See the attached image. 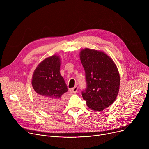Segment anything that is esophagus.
I'll return each mask as SVG.
<instances>
[{
  "label": "esophagus",
  "instance_id": "1",
  "mask_svg": "<svg viewBox=\"0 0 149 149\" xmlns=\"http://www.w3.org/2000/svg\"><path fill=\"white\" fill-rule=\"evenodd\" d=\"M77 90H78V87L77 86L72 88V92L73 93H76L77 92Z\"/></svg>",
  "mask_w": 149,
  "mask_h": 149
}]
</instances>
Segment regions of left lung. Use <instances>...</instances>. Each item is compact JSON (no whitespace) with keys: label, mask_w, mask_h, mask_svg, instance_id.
<instances>
[{"label":"left lung","mask_w":149,"mask_h":149,"mask_svg":"<svg viewBox=\"0 0 149 149\" xmlns=\"http://www.w3.org/2000/svg\"><path fill=\"white\" fill-rule=\"evenodd\" d=\"M79 56L87 82L82 98L90 109L102 111L114 102L119 91L120 78L117 66L102 51L86 48Z\"/></svg>","instance_id":"left-lung-1"}]
</instances>
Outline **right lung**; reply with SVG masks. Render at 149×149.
<instances>
[{"label": "right lung", "mask_w": 149, "mask_h": 149, "mask_svg": "<svg viewBox=\"0 0 149 149\" xmlns=\"http://www.w3.org/2000/svg\"><path fill=\"white\" fill-rule=\"evenodd\" d=\"M61 59L53 55L42 61L35 70L32 85L37 102L48 111L60 109L63 94L68 91L59 70Z\"/></svg>", "instance_id": "1"}]
</instances>
